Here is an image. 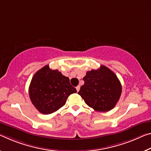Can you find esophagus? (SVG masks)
Instances as JSON below:
<instances>
[{"label":"esophagus","instance_id":"obj_1","mask_svg":"<svg viewBox=\"0 0 151 151\" xmlns=\"http://www.w3.org/2000/svg\"><path fill=\"white\" fill-rule=\"evenodd\" d=\"M80 86L79 85H78V86H77V87H76V91H77V92H78V91H79V90H80Z\"/></svg>","mask_w":151,"mask_h":151}]
</instances>
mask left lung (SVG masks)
Here are the masks:
<instances>
[{
  "label": "left lung",
  "instance_id": "8db88e82",
  "mask_svg": "<svg viewBox=\"0 0 151 151\" xmlns=\"http://www.w3.org/2000/svg\"><path fill=\"white\" fill-rule=\"evenodd\" d=\"M83 79L85 83L78 94L87 106L103 112L116 106L122 93V85L113 71L101 65L97 70L87 72Z\"/></svg>",
  "mask_w": 151,
  "mask_h": 151
}]
</instances>
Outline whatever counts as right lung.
<instances>
[{
	"instance_id": "add662e5",
	"label": "right lung",
	"mask_w": 151,
	"mask_h": 151,
	"mask_svg": "<svg viewBox=\"0 0 151 151\" xmlns=\"http://www.w3.org/2000/svg\"><path fill=\"white\" fill-rule=\"evenodd\" d=\"M76 93L68 77L46 65L33 75L29 87L32 103L40 113L50 114L66 104L67 98Z\"/></svg>"
}]
</instances>
